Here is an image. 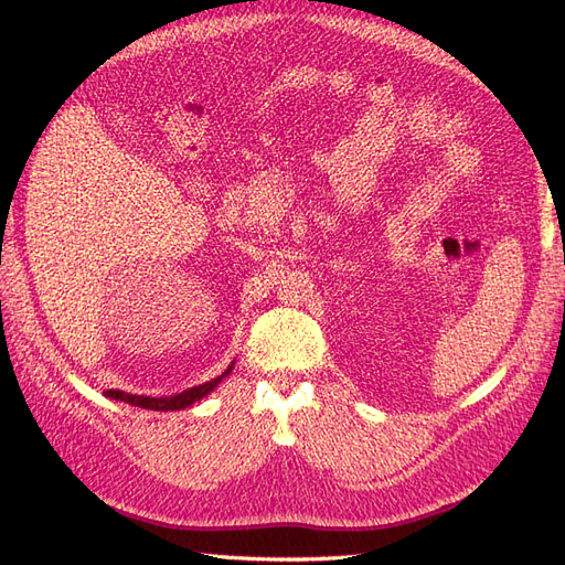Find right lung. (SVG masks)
Returning <instances> with one entry per match:
<instances>
[{"label":"right lung","instance_id":"right-lung-1","mask_svg":"<svg viewBox=\"0 0 565 565\" xmlns=\"http://www.w3.org/2000/svg\"><path fill=\"white\" fill-rule=\"evenodd\" d=\"M233 367H235V361H233L224 372H221L218 377H214V380H210V382H204V384L185 388V391H181V393H174V396H160V398H156V396H136V393H125V391H117V388H108V391H104V393H106L108 398H113V401L129 403V405H134V407L156 409V413H169V409H185V407H191L193 403L202 401L204 396H210V393L228 377V374L233 372Z\"/></svg>","mask_w":565,"mask_h":565}]
</instances>
